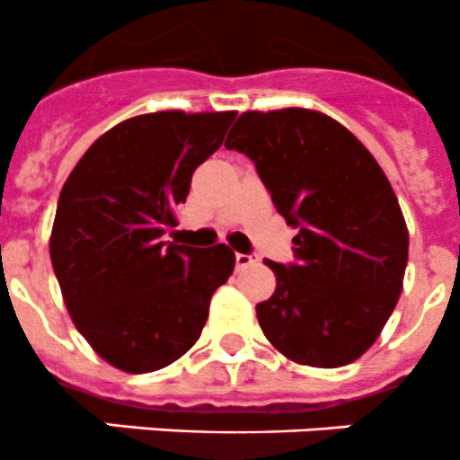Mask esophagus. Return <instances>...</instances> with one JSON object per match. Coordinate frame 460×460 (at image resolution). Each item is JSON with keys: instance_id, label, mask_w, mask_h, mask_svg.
I'll list each match as a JSON object with an SVG mask.
<instances>
[{"instance_id": "obj_1", "label": "esophagus", "mask_w": 460, "mask_h": 460, "mask_svg": "<svg viewBox=\"0 0 460 460\" xmlns=\"http://www.w3.org/2000/svg\"><path fill=\"white\" fill-rule=\"evenodd\" d=\"M234 263H236V268L252 266V263H257V254H252V252H248V254L236 252V254H234Z\"/></svg>"}]
</instances>
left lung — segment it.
<instances>
[{"instance_id":"1","label":"left lung","mask_w":460,"mask_h":460,"mask_svg":"<svg viewBox=\"0 0 460 460\" xmlns=\"http://www.w3.org/2000/svg\"><path fill=\"white\" fill-rule=\"evenodd\" d=\"M226 147L245 154L277 212L297 228L293 263L257 304L268 342L288 360L335 369L378 340L402 293L409 234L369 149L311 109L245 111Z\"/></svg>"}]
</instances>
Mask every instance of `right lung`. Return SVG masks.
Masks as SVG:
<instances>
[{
  "label": "right lung",
  "instance_id": "right-lung-1",
  "mask_svg": "<svg viewBox=\"0 0 460 460\" xmlns=\"http://www.w3.org/2000/svg\"><path fill=\"white\" fill-rule=\"evenodd\" d=\"M236 111H156L100 136L58 201L51 261L75 329L102 360L149 374L179 360L234 270L226 243L192 248L176 226L192 174L224 143Z\"/></svg>",
  "mask_w": 460,
  "mask_h": 460
}]
</instances>
